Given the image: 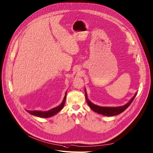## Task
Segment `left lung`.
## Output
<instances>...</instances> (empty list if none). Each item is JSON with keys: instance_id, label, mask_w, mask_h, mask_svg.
<instances>
[{"instance_id": "left-lung-1", "label": "left lung", "mask_w": 153, "mask_h": 153, "mask_svg": "<svg viewBox=\"0 0 153 153\" xmlns=\"http://www.w3.org/2000/svg\"><path fill=\"white\" fill-rule=\"evenodd\" d=\"M85 96H86V102L89 106V107L94 112L102 114L105 116H115L118 114H121L125 110H126L127 108H128V107L131 104L132 101L135 97V96L137 94V93L134 94V95L132 97V98L128 102L127 104H125L123 105L122 106H118V107H101L100 105H97L96 104H94L93 102H91L90 101L88 100V96H87V93L86 91V89H85Z\"/></svg>"}]
</instances>
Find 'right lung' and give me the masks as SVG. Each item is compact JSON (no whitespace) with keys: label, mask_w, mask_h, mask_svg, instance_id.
<instances>
[{"label":"right lung","mask_w":153,"mask_h":153,"mask_svg":"<svg viewBox=\"0 0 153 153\" xmlns=\"http://www.w3.org/2000/svg\"><path fill=\"white\" fill-rule=\"evenodd\" d=\"M67 92H65V96L64 97V100H63L62 103L57 107H54V108H52L48 111H29V110H26V112H28L29 114H30L32 115L38 117L40 118H49L51 117H52L54 115L59 113L64 106V104L65 103L66 100V96H67Z\"/></svg>","instance_id":"add662e5"}]
</instances>
